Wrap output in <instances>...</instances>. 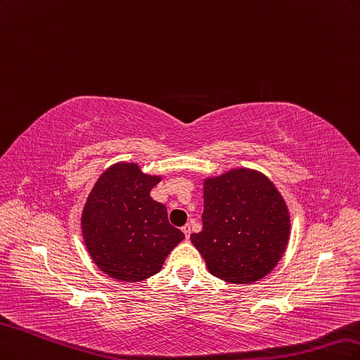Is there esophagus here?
Wrapping results in <instances>:
<instances>
[{"instance_id": "34e87169", "label": "esophagus", "mask_w": 360, "mask_h": 360, "mask_svg": "<svg viewBox=\"0 0 360 360\" xmlns=\"http://www.w3.org/2000/svg\"><path fill=\"white\" fill-rule=\"evenodd\" d=\"M182 231L185 233V238H190V233H191V226L190 224H185L184 227H182Z\"/></svg>"}]
</instances>
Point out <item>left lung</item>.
<instances>
[{"label": "left lung", "mask_w": 360, "mask_h": 360, "mask_svg": "<svg viewBox=\"0 0 360 360\" xmlns=\"http://www.w3.org/2000/svg\"><path fill=\"white\" fill-rule=\"evenodd\" d=\"M203 229L191 235L207 269L224 281L254 283L283 257L290 233L285 202L259 172L231 170L205 182Z\"/></svg>", "instance_id": "8db88e82"}]
</instances>
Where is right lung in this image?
I'll return each instance as SVG.
<instances>
[{
    "label": "right lung",
    "mask_w": 360,
    "mask_h": 360,
    "mask_svg": "<svg viewBox=\"0 0 360 360\" xmlns=\"http://www.w3.org/2000/svg\"><path fill=\"white\" fill-rule=\"evenodd\" d=\"M158 176L136 165H115L92 188L82 215L85 245L98 268L134 283L157 274L184 233L167 219L163 203L149 195Z\"/></svg>",
    "instance_id": "right-lung-1"
}]
</instances>
